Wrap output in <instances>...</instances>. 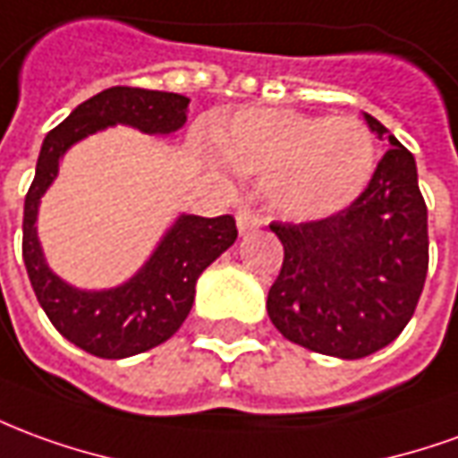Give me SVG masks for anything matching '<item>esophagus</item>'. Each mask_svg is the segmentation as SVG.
Instances as JSON below:
<instances>
[{"mask_svg": "<svg viewBox=\"0 0 458 458\" xmlns=\"http://www.w3.org/2000/svg\"><path fill=\"white\" fill-rule=\"evenodd\" d=\"M262 225V216L260 213H255V208L250 206H240L238 210V230L240 235H250L255 230Z\"/></svg>", "mask_w": 458, "mask_h": 458, "instance_id": "obj_1", "label": "esophagus"}]
</instances>
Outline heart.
<instances>
[{"label":"heart","instance_id":"1","mask_svg":"<svg viewBox=\"0 0 458 458\" xmlns=\"http://www.w3.org/2000/svg\"><path fill=\"white\" fill-rule=\"evenodd\" d=\"M216 143L235 168L270 178L275 208L297 220L350 206L374 174L372 136L352 118L245 108L216 133Z\"/></svg>","mask_w":458,"mask_h":458}]
</instances>
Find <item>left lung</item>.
<instances>
[{
	"label": "left lung",
	"mask_w": 458,
	"mask_h": 458,
	"mask_svg": "<svg viewBox=\"0 0 458 458\" xmlns=\"http://www.w3.org/2000/svg\"><path fill=\"white\" fill-rule=\"evenodd\" d=\"M389 151L350 206L322 220L270 223L284 248L267 315L300 347L360 360L402 335L429 270L427 203L414 156L369 114Z\"/></svg>",
	"instance_id": "1"
}]
</instances>
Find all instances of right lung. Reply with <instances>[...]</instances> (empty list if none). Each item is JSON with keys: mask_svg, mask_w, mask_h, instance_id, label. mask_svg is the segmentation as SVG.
I'll list each match as a JSON object with an SVG mask.
<instances>
[{"mask_svg": "<svg viewBox=\"0 0 458 458\" xmlns=\"http://www.w3.org/2000/svg\"><path fill=\"white\" fill-rule=\"evenodd\" d=\"M188 104L191 98L181 94L111 86L79 104L41 143L37 174L24 198L21 255L34 295L51 325L94 357L121 360L174 337L193 307L200 273L238 238L235 218L181 216L136 277L114 290L84 293L56 277L44 262L34 228L39 198L56 178L64 151L76 140L114 123L143 133H174L185 123Z\"/></svg>", "mask_w": 458, "mask_h": 458, "instance_id": "1", "label": "right lung"}]
</instances>
